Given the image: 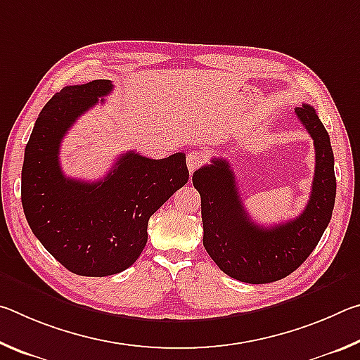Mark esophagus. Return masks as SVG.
Here are the masks:
<instances>
[{
	"label": "esophagus",
	"mask_w": 360,
	"mask_h": 360,
	"mask_svg": "<svg viewBox=\"0 0 360 360\" xmlns=\"http://www.w3.org/2000/svg\"><path fill=\"white\" fill-rule=\"evenodd\" d=\"M205 162H206V157H205L203 152L191 150L187 154V168H188V172H191V173H193L195 169H198Z\"/></svg>",
	"instance_id": "esophagus-1"
}]
</instances>
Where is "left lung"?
Here are the masks:
<instances>
[{
    "instance_id": "left-lung-1",
    "label": "left lung",
    "mask_w": 360,
    "mask_h": 360,
    "mask_svg": "<svg viewBox=\"0 0 360 360\" xmlns=\"http://www.w3.org/2000/svg\"><path fill=\"white\" fill-rule=\"evenodd\" d=\"M295 114L311 135L316 150L311 195L300 216L273 227L252 222L224 158H212L211 165L192 176L202 197L206 252L225 275L243 283L265 284L289 276L318 246L330 222L337 193L330 138L313 106L303 105Z\"/></svg>"
}]
</instances>
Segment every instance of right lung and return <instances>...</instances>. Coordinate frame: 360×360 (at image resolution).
I'll list each match as a JSON object with an SVG mask.
<instances>
[{
  "label": "right lung",
  "instance_id": "add662e5",
  "mask_svg": "<svg viewBox=\"0 0 360 360\" xmlns=\"http://www.w3.org/2000/svg\"><path fill=\"white\" fill-rule=\"evenodd\" d=\"M112 82L68 85L36 119L22 167L30 229L53 257L81 276H109L133 265L148 243L149 217L188 181L184 152L154 160L125 152L96 182L66 178L60 144L71 125L105 100Z\"/></svg>",
  "mask_w": 360,
  "mask_h": 360
}]
</instances>
